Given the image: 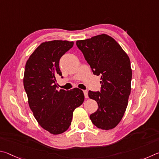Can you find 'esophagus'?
I'll use <instances>...</instances> for the list:
<instances>
[{"mask_svg": "<svg viewBox=\"0 0 159 159\" xmlns=\"http://www.w3.org/2000/svg\"><path fill=\"white\" fill-rule=\"evenodd\" d=\"M83 93H84V94L85 98H88V91L87 90H84V91H83Z\"/></svg>", "mask_w": 159, "mask_h": 159, "instance_id": "34e87169", "label": "esophagus"}]
</instances>
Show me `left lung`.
<instances>
[{"label": "left lung", "mask_w": 159, "mask_h": 159, "mask_svg": "<svg viewBox=\"0 0 159 159\" xmlns=\"http://www.w3.org/2000/svg\"><path fill=\"white\" fill-rule=\"evenodd\" d=\"M76 44L93 75L101 76V91H89L98 110L90 115L98 129H112L120 122L130 93L132 70L129 57L110 36L102 34L77 40Z\"/></svg>", "instance_id": "left-lung-1"}]
</instances>
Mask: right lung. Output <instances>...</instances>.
Wrapping results in <instances>:
<instances>
[{
	"label": "right lung",
	"mask_w": 159,
	"mask_h": 159,
	"mask_svg": "<svg viewBox=\"0 0 159 159\" xmlns=\"http://www.w3.org/2000/svg\"><path fill=\"white\" fill-rule=\"evenodd\" d=\"M73 44L66 40L44 42L30 56L25 67L24 87L29 107L39 124L54 135L68 129L73 111L84 100L80 89L57 90L56 78H63L60 58Z\"/></svg>",
	"instance_id": "add662e5"
}]
</instances>
